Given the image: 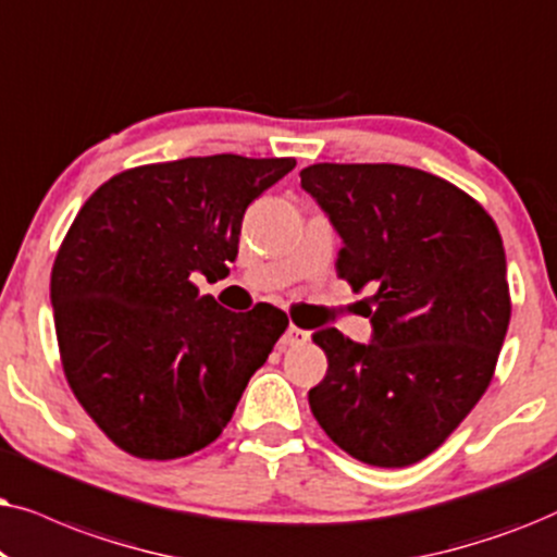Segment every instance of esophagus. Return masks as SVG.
Instances as JSON below:
<instances>
[{"label": "esophagus", "instance_id": "1", "mask_svg": "<svg viewBox=\"0 0 557 557\" xmlns=\"http://www.w3.org/2000/svg\"><path fill=\"white\" fill-rule=\"evenodd\" d=\"M308 338H310L308 331L298 329V325H287L285 336L280 338V344H283V348H293V346H302Z\"/></svg>", "mask_w": 557, "mask_h": 557}]
</instances>
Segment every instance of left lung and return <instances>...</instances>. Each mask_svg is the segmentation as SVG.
<instances>
[{
    "instance_id": "1",
    "label": "left lung",
    "mask_w": 557,
    "mask_h": 557,
    "mask_svg": "<svg viewBox=\"0 0 557 557\" xmlns=\"http://www.w3.org/2000/svg\"><path fill=\"white\" fill-rule=\"evenodd\" d=\"M300 185L344 239L338 277L356 293L376 287L369 344L313 333L329 372L308 392L310 410L356 461L418 463L494 376L511 315L499 228L469 193L418 168L318 162Z\"/></svg>"
}]
</instances>
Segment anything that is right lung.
Here are the masks:
<instances>
[{
	"label": "right lung",
	"mask_w": 557,
	"mask_h": 557,
	"mask_svg": "<svg viewBox=\"0 0 557 557\" xmlns=\"http://www.w3.org/2000/svg\"><path fill=\"white\" fill-rule=\"evenodd\" d=\"M293 168L242 154L139 165L73 219L50 274L63 372L129 456L170 461L216 441L285 333L280 308L232 313L193 274L226 277L247 206Z\"/></svg>",
	"instance_id": "1"
}]
</instances>
